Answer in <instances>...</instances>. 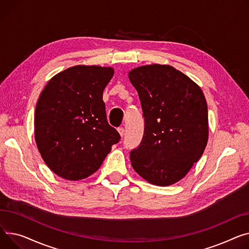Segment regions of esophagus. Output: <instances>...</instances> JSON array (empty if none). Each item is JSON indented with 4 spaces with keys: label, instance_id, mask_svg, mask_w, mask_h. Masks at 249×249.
<instances>
[{
    "label": "esophagus",
    "instance_id": "obj_1",
    "mask_svg": "<svg viewBox=\"0 0 249 249\" xmlns=\"http://www.w3.org/2000/svg\"><path fill=\"white\" fill-rule=\"evenodd\" d=\"M118 131H119V134H120V136H121V137H123V136H124V127H119V128H118Z\"/></svg>",
    "mask_w": 249,
    "mask_h": 249
}]
</instances>
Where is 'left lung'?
Segmentation results:
<instances>
[{
    "label": "left lung",
    "mask_w": 249,
    "mask_h": 249,
    "mask_svg": "<svg viewBox=\"0 0 249 249\" xmlns=\"http://www.w3.org/2000/svg\"><path fill=\"white\" fill-rule=\"evenodd\" d=\"M144 118L142 142L130 152L140 176L157 186L183 179L208 142V108L200 86L170 65L131 69Z\"/></svg>",
    "instance_id": "8db88e82"
}]
</instances>
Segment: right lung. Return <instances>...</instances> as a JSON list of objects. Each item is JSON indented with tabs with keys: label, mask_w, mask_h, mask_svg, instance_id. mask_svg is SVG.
<instances>
[{
	"label": "right lung",
	"mask_w": 249,
	"mask_h": 249,
	"mask_svg": "<svg viewBox=\"0 0 249 249\" xmlns=\"http://www.w3.org/2000/svg\"><path fill=\"white\" fill-rule=\"evenodd\" d=\"M113 73L112 67L72 66L54 75L39 96L34 120L37 148L50 170L63 179L90 176L121 140L107 123L102 100Z\"/></svg>",
	"instance_id": "obj_1"
}]
</instances>
